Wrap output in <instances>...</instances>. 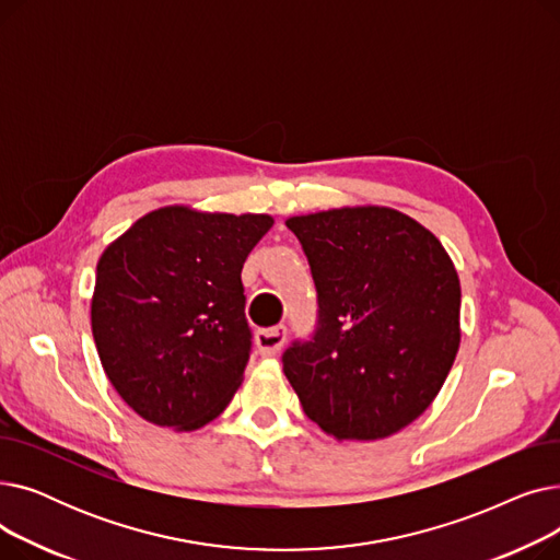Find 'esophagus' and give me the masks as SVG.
Listing matches in <instances>:
<instances>
[{"label": "esophagus", "mask_w": 560, "mask_h": 560, "mask_svg": "<svg viewBox=\"0 0 560 560\" xmlns=\"http://www.w3.org/2000/svg\"><path fill=\"white\" fill-rule=\"evenodd\" d=\"M285 327H272V329H260L256 331V349L260 357H275L281 351L283 342H285Z\"/></svg>", "instance_id": "esophagus-1"}]
</instances>
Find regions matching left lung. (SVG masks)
<instances>
[{"label": "left lung", "instance_id": "1", "mask_svg": "<svg viewBox=\"0 0 560 560\" xmlns=\"http://www.w3.org/2000/svg\"><path fill=\"white\" fill-rule=\"evenodd\" d=\"M317 325L283 351L304 413L338 440L388 438L443 388L460 342V283L420 222L384 206L290 218Z\"/></svg>", "mask_w": 560, "mask_h": 560}]
</instances>
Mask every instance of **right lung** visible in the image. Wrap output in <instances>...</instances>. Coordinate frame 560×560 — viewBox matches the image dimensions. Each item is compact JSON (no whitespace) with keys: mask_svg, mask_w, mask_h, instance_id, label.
<instances>
[{"mask_svg":"<svg viewBox=\"0 0 560 560\" xmlns=\"http://www.w3.org/2000/svg\"><path fill=\"white\" fill-rule=\"evenodd\" d=\"M272 224L167 206L102 254L93 338L110 386L147 422L199 429L243 384L252 329L241 272Z\"/></svg>","mask_w":560,"mask_h":560,"instance_id":"add662e5","label":"right lung"}]
</instances>
